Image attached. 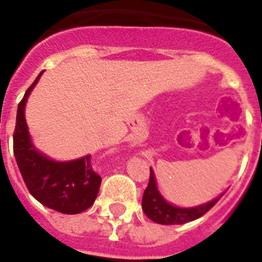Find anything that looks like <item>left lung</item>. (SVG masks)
<instances>
[{
  "label": "left lung",
  "mask_w": 262,
  "mask_h": 262,
  "mask_svg": "<svg viewBox=\"0 0 262 262\" xmlns=\"http://www.w3.org/2000/svg\"><path fill=\"white\" fill-rule=\"evenodd\" d=\"M149 182L143 195V211L144 213L158 224H183L191 220H195L205 215L213 205L220 200V197L212 200L209 203L194 208H178L168 204L160 195L156 187V181L152 168L149 170Z\"/></svg>",
  "instance_id": "obj_1"
}]
</instances>
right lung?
<instances>
[{
	"instance_id": "add662e5",
	"label": "right lung",
	"mask_w": 262,
	"mask_h": 262,
	"mask_svg": "<svg viewBox=\"0 0 262 262\" xmlns=\"http://www.w3.org/2000/svg\"><path fill=\"white\" fill-rule=\"evenodd\" d=\"M40 75L18 103L13 133L14 158L27 189L39 203L61 213L76 215L95 203L102 178L92 167L91 155L72 162H54L31 144L24 107Z\"/></svg>"
}]
</instances>
